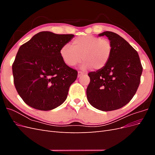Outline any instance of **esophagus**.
Returning a JSON list of instances; mask_svg holds the SVG:
<instances>
[{
	"mask_svg": "<svg viewBox=\"0 0 155 155\" xmlns=\"http://www.w3.org/2000/svg\"><path fill=\"white\" fill-rule=\"evenodd\" d=\"M83 74H84V72H81V71H78V77L79 78L81 77Z\"/></svg>",
	"mask_w": 155,
	"mask_h": 155,
	"instance_id": "34e87169",
	"label": "esophagus"
}]
</instances>
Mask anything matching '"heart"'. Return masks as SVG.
I'll use <instances>...</instances> for the list:
<instances>
[{
	"instance_id": "1",
	"label": "heart",
	"mask_w": 155,
	"mask_h": 155,
	"mask_svg": "<svg viewBox=\"0 0 155 155\" xmlns=\"http://www.w3.org/2000/svg\"><path fill=\"white\" fill-rule=\"evenodd\" d=\"M72 46H63L60 55L69 67H74L81 62L83 69L92 68L95 70L104 68L109 62L112 54V45L107 39L94 35H82L75 39Z\"/></svg>"
}]
</instances>
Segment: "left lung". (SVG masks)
Returning a JSON list of instances; mask_svg holds the SVG:
<instances>
[{
  "label": "left lung",
  "mask_w": 155,
  "mask_h": 155,
  "mask_svg": "<svg viewBox=\"0 0 155 155\" xmlns=\"http://www.w3.org/2000/svg\"><path fill=\"white\" fill-rule=\"evenodd\" d=\"M112 45V54L106 66L88 74L91 81L87 100L96 109L110 111L120 109L132 100L140 83L143 67L137 51L116 33L104 31Z\"/></svg>",
  "instance_id": "8db88e82"
}]
</instances>
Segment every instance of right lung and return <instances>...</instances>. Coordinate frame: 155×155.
<instances>
[{"label": "right lung", "instance_id": "1", "mask_svg": "<svg viewBox=\"0 0 155 155\" xmlns=\"http://www.w3.org/2000/svg\"><path fill=\"white\" fill-rule=\"evenodd\" d=\"M73 34L41 31L20 46L12 64L13 83L22 100L41 110H50L66 100L78 71L60 55Z\"/></svg>", "mask_w": 155, "mask_h": 155}]
</instances>
